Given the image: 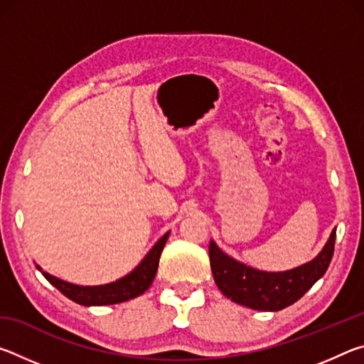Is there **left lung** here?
Listing matches in <instances>:
<instances>
[{
	"label": "left lung",
	"mask_w": 364,
	"mask_h": 364,
	"mask_svg": "<svg viewBox=\"0 0 364 364\" xmlns=\"http://www.w3.org/2000/svg\"><path fill=\"white\" fill-rule=\"evenodd\" d=\"M336 228L323 250L301 267L287 271H260L226 255L210 241L208 257L215 284L223 295L239 305L260 311H279L292 305L321 279L334 255Z\"/></svg>",
	"instance_id": "obj_1"
}]
</instances>
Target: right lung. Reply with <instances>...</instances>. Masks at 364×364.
Listing matches in <instances>:
<instances>
[{
  "mask_svg": "<svg viewBox=\"0 0 364 364\" xmlns=\"http://www.w3.org/2000/svg\"><path fill=\"white\" fill-rule=\"evenodd\" d=\"M168 234H164L162 237L159 239L156 245L149 250L143 262H141L136 268H134L132 273H128L123 278L117 279L115 282H109V284L102 286H77L72 284V282H67L56 278V276H51L46 271H43L38 264L36 268L41 271V274L51 282V284L64 294L67 299L77 301L80 305L85 306H100V305H114V304H122V301H127L130 299L138 297V295L144 294L149 286L152 284L154 278H156L157 268H159V260L160 254H162L164 245L167 242Z\"/></svg>",
  "mask_w": 364,
  "mask_h": 364,
  "instance_id": "1",
  "label": "right lung"
}]
</instances>
